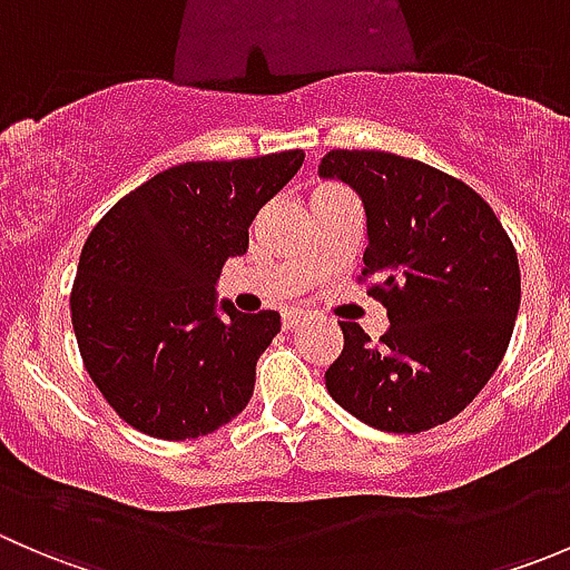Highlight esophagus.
I'll use <instances>...</instances> for the list:
<instances>
[{"instance_id": "esophagus-1", "label": "esophagus", "mask_w": 570, "mask_h": 570, "mask_svg": "<svg viewBox=\"0 0 570 570\" xmlns=\"http://www.w3.org/2000/svg\"><path fill=\"white\" fill-rule=\"evenodd\" d=\"M301 320H303V312H295V308H292V312H284V327L286 331H292V327H297L301 325Z\"/></svg>"}]
</instances>
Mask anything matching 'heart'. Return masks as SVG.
<instances>
[{
	"mask_svg": "<svg viewBox=\"0 0 570 570\" xmlns=\"http://www.w3.org/2000/svg\"><path fill=\"white\" fill-rule=\"evenodd\" d=\"M327 189H338V187H333V184H327V187H320L317 193H327ZM317 193H314V195H317Z\"/></svg>",
	"mask_w": 570,
	"mask_h": 570,
	"instance_id": "heart-1",
	"label": "heart"
}]
</instances>
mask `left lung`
<instances>
[{
	"instance_id": "8db88e82",
	"label": "left lung",
	"mask_w": 570,
	"mask_h": 570,
	"mask_svg": "<svg viewBox=\"0 0 570 570\" xmlns=\"http://www.w3.org/2000/svg\"><path fill=\"white\" fill-rule=\"evenodd\" d=\"M320 174L364 200L358 284L392 322L375 344L358 322H338L344 347L325 372L327 394L386 433L439 428L508 353L521 303L513 239L480 193L419 159L333 148Z\"/></svg>"
}]
</instances>
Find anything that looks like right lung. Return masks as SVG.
<instances>
[{"mask_svg": "<svg viewBox=\"0 0 570 570\" xmlns=\"http://www.w3.org/2000/svg\"><path fill=\"white\" fill-rule=\"evenodd\" d=\"M301 148L163 170L96 223L71 286L79 355L115 413L140 433L187 441L232 422L253 394L278 312L245 314L215 281L248 250L256 212L301 170Z\"/></svg>", "mask_w": 570, "mask_h": 570, "instance_id": "1", "label": "right lung"}]
</instances>
